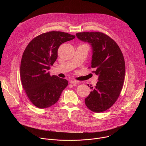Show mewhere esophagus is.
<instances>
[{
	"mask_svg": "<svg viewBox=\"0 0 146 146\" xmlns=\"http://www.w3.org/2000/svg\"><path fill=\"white\" fill-rule=\"evenodd\" d=\"M80 82L77 80H71L70 81V83L73 84H78Z\"/></svg>",
	"mask_w": 146,
	"mask_h": 146,
	"instance_id": "obj_1",
	"label": "esophagus"
}]
</instances>
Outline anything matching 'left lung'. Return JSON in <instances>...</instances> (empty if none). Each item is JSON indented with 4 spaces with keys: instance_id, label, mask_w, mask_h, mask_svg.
<instances>
[{
    "instance_id": "1",
    "label": "left lung",
    "mask_w": 146,
    "mask_h": 146,
    "mask_svg": "<svg viewBox=\"0 0 146 146\" xmlns=\"http://www.w3.org/2000/svg\"><path fill=\"white\" fill-rule=\"evenodd\" d=\"M76 36L92 45L91 66L88 68H94L92 73L99 76L96 86L90 87L92 90L85 103L93 112H103L114 105L122 90L125 74L123 54L115 41L103 33L84 32Z\"/></svg>"
}]
</instances>
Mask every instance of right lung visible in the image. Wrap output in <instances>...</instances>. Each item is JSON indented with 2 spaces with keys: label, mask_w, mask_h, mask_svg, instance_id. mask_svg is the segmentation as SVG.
Returning a JSON list of instances; mask_svg holds the SVG:
<instances>
[{
  "label": "right lung",
  "mask_w": 146,
  "mask_h": 146,
  "mask_svg": "<svg viewBox=\"0 0 146 146\" xmlns=\"http://www.w3.org/2000/svg\"><path fill=\"white\" fill-rule=\"evenodd\" d=\"M74 35L50 31L33 38L27 46L21 62L20 76L25 92L33 105L49 108L59 100L68 81L48 70L58 57L59 46L75 38Z\"/></svg>",
  "instance_id": "obj_1"
}]
</instances>
